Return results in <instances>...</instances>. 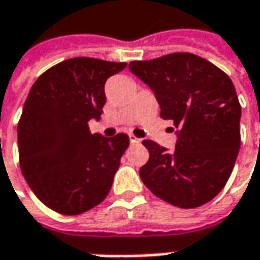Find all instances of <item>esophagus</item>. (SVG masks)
I'll return each instance as SVG.
<instances>
[{
    "instance_id": "1",
    "label": "esophagus",
    "mask_w": 260,
    "mask_h": 260,
    "mask_svg": "<svg viewBox=\"0 0 260 260\" xmlns=\"http://www.w3.org/2000/svg\"><path fill=\"white\" fill-rule=\"evenodd\" d=\"M130 142H132V143H140V142H142V139H139V137H136V136H133V135H130Z\"/></svg>"
}]
</instances>
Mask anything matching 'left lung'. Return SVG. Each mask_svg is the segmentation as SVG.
<instances>
[{
	"mask_svg": "<svg viewBox=\"0 0 260 260\" xmlns=\"http://www.w3.org/2000/svg\"><path fill=\"white\" fill-rule=\"evenodd\" d=\"M128 69L152 89L161 118L174 121L177 136L174 150L143 140L149 161L139 171L142 181L178 208L212 201L225 186L240 150L241 107L231 79L188 52L133 61Z\"/></svg>",
	"mask_w": 260,
	"mask_h": 260,
	"instance_id": "8db88e82",
	"label": "left lung"
}]
</instances>
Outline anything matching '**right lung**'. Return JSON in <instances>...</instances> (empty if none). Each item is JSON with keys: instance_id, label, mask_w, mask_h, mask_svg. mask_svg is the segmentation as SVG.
<instances>
[{"instance_id": "right-lung-1", "label": "right lung", "mask_w": 260, "mask_h": 260, "mask_svg": "<svg viewBox=\"0 0 260 260\" xmlns=\"http://www.w3.org/2000/svg\"><path fill=\"white\" fill-rule=\"evenodd\" d=\"M125 62L77 57L33 83L17 125L20 168L29 187L52 211L79 215L110 193L128 136L92 135L107 102L105 82Z\"/></svg>"}]
</instances>
